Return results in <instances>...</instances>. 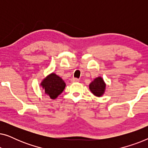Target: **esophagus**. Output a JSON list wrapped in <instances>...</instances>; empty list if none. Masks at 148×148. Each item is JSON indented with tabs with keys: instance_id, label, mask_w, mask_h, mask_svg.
Wrapping results in <instances>:
<instances>
[{
	"instance_id": "34e87169",
	"label": "esophagus",
	"mask_w": 148,
	"mask_h": 148,
	"mask_svg": "<svg viewBox=\"0 0 148 148\" xmlns=\"http://www.w3.org/2000/svg\"><path fill=\"white\" fill-rule=\"evenodd\" d=\"M79 80L78 79H77V78H72L71 79V82H79Z\"/></svg>"
}]
</instances>
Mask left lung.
Masks as SVG:
<instances>
[{"instance_id": "1", "label": "left lung", "mask_w": 148, "mask_h": 148, "mask_svg": "<svg viewBox=\"0 0 148 148\" xmlns=\"http://www.w3.org/2000/svg\"><path fill=\"white\" fill-rule=\"evenodd\" d=\"M106 84H105L104 79L101 77L95 78L94 81L90 83L89 85V88L91 92L94 96L97 97H101L104 94L106 90Z\"/></svg>"}]
</instances>
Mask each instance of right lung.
Wrapping results in <instances>:
<instances>
[{"label":"right lung","mask_w":148,"mask_h":148,"mask_svg":"<svg viewBox=\"0 0 148 148\" xmlns=\"http://www.w3.org/2000/svg\"><path fill=\"white\" fill-rule=\"evenodd\" d=\"M40 86H42L46 95L54 100L63 92L66 84L61 77L54 73H52L42 81Z\"/></svg>","instance_id":"obj_1"}]
</instances>
